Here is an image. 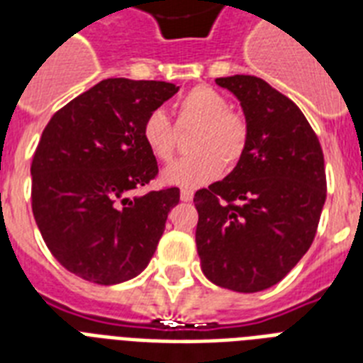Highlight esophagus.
<instances>
[{
	"label": "esophagus",
	"instance_id": "1",
	"mask_svg": "<svg viewBox=\"0 0 363 363\" xmlns=\"http://www.w3.org/2000/svg\"><path fill=\"white\" fill-rule=\"evenodd\" d=\"M192 198H194L192 190H188V188L181 190V199H182V201H192Z\"/></svg>",
	"mask_w": 363,
	"mask_h": 363
}]
</instances>
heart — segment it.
Returning a JSON list of instances; mask_svg holds the SVG:
<instances>
[{
    "label": "heart",
    "instance_id": "b5f03b06",
    "mask_svg": "<svg viewBox=\"0 0 363 363\" xmlns=\"http://www.w3.org/2000/svg\"><path fill=\"white\" fill-rule=\"evenodd\" d=\"M177 127L194 130L190 143L194 156L169 165L164 181L184 188H198L220 175L222 164L233 167L247 147L248 128L239 113L230 109V101L211 86H196L177 101ZM143 141L154 158L171 162L179 147V130L169 116L152 111L141 128Z\"/></svg>",
    "mask_w": 363,
    "mask_h": 363
}]
</instances>
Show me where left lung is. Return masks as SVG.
Instances as JSON below:
<instances>
[{
	"instance_id": "1",
	"label": "left lung",
	"mask_w": 363,
	"mask_h": 363,
	"mask_svg": "<svg viewBox=\"0 0 363 363\" xmlns=\"http://www.w3.org/2000/svg\"><path fill=\"white\" fill-rule=\"evenodd\" d=\"M241 101L248 139L235 169L194 196L201 271L233 292L271 288L303 258L326 201L318 137L292 99L264 79H216Z\"/></svg>"
}]
</instances>
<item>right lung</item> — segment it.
<instances>
[{
    "instance_id": "1",
    "label": "right lung",
    "mask_w": 363,
    "mask_h": 363,
    "mask_svg": "<svg viewBox=\"0 0 363 363\" xmlns=\"http://www.w3.org/2000/svg\"><path fill=\"white\" fill-rule=\"evenodd\" d=\"M179 92L162 81L105 79L54 113L31 162V211L52 256L84 281L137 277L181 192L135 196L158 175L143 122Z\"/></svg>"
}]
</instances>
